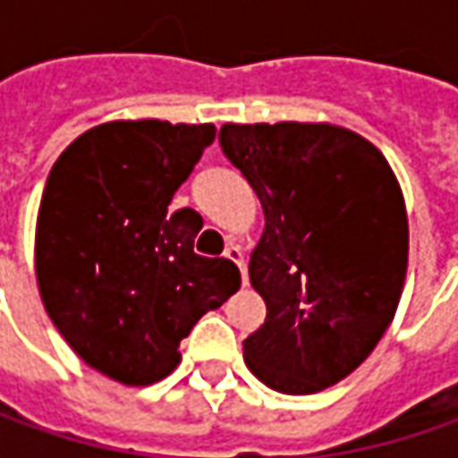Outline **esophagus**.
Masks as SVG:
<instances>
[{"label":"esophagus","mask_w":458,"mask_h":458,"mask_svg":"<svg viewBox=\"0 0 458 458\" xmlns=\"http://www.w3.org/2000/svg\"><path fill=\"white\" fill-rule=\"evenodd\" d=\"M224 257H226L232 265H237L239 275H242V285H247V265H244V255H242V250H239V247H226Z\"/></svg>","instance_id":"esophagus-1"}]
</instances>
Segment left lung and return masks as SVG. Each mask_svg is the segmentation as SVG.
I'll return each instance as SVG.
<instances>
[{
    "label": "left lung",
    "instance_id": "8db88e82",
    "mask_svg": "<svg viewBox=\"0 0 458 458\" xmlns=\"http://www.w3.org/2000/svg\"><path fill=\"white\" fill-rule=\"evenodd\" d=\"M219 145L265 211L250 280L267 316L242 344L247 364L277 393H318L395 316L408 270L400 185L372 142L334 124H224Z\"/></svg>",
    "mask_w": 458,
    "mask_h": 458
}]
</instances>
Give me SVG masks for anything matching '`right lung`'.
Masks as SVG:
<instances>
[{
    "mask_svg": "<svg viewBox=\"0 0 458 458\" xmlns=\"http://www.w3.org/2000/svg\"><path fill=\"white\" fill-rule=\"evenodd\" d=\"M211 142L214 124L109 122L47 175L35 234L45 310L81 360L122 385L170 375L181 339L239 288L229 259L193 252L196 216H167Z\"/></svg>",
    "mask_w": 458,
    "mask_h": 458,
    "instance_id": "1",
    "label": "right lung"
}]
</instances>
